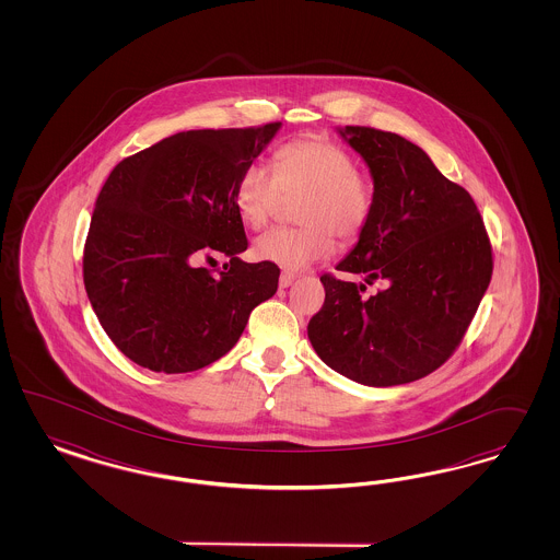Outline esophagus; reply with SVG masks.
Returning <instances> with one entry per match:
<instances>
[{
	"instance_id": "obj_1",
	"label": "esophagus",
	"mask_w": 560,
	"mask_h": 560,
	"mask_svg": "<svg viewBox=\"0 0 560 560\" xmlns=\"http://www.w3.org/2000/svg\"><path fill=\"white\" fill-rule=\"evenodd\" d=\"M293 281H295V275H293V272H281V277H279V285H281V288L288 289Z\"/></svg>"
}]
</instances>
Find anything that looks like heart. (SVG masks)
<instances>
[{"label": "heart", "instance_id": "b5f03b06", "mask_svg": "<svg viewBox=\"0 0 560 560\" xmlns=\"http://www.w3.org/2000/svg\"><path fill=\"white\" fill-rule=\"evenodd\" d=\"M281 195L302 197L295 207L302 228L265 232L256 237L253 255L285 271L330 255L332 234L342 242L355 240L372 215L373 190L355 160L324 139L291 141L272 155V172L253 162L237 176V213L255 230L269 221Z\"/></svg>", "mask_w": 560, "mask_h": 560}]
</instances>
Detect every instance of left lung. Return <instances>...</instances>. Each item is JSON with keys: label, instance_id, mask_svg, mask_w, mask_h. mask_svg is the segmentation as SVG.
I'll use <instances>...</instances> for the list:
<instances>
[{"label": "left lung", "instance_id": "left-lung-1", "mask_svg": "<svg viewBox=\"0 0 560 560\" xmlns=\"http://www.w3.org/2000/svg\"><path fill=\"white\" fill-rule=\"evenodd\" d=\"M337 131L372 174V215L337 265L363 283L320 277L326 298L307 339L357 384L400 386L456 351L491 283V242L468 190L419 145L372 127ZM373 280L387 288L368 299L362 291Z\"/></svg>", "mask_w": 560, "mask_h": 560}]
</instances>
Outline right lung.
<instances>
[{"label":"right lung","mask_w":560,"mask_h":560,"mask_svg":"<svg viewBox=\"0 0 560 560\" xmlns=\"http://www.w3.org/2000/svg\"><path fill=\"white\" fill-rule=\"evenodd\" d=\"M281 122L166 137L125 158L104 183L84 248V285L104 332L152 372L187 373L225 355L279 267L244 262L234 188ZM231 258L213 276L196 262Z\"/></svg>","instance_id":"obj_1"}]
</instances>
